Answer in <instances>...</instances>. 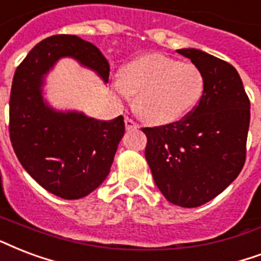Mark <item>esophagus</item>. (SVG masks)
<instances>
[{
  "label": "esophagus",
  "instance_id": "esophagus-1",
  "mask_svg": "<svg viewBox=\"0 0 261 261\" xmlns=\"http://www.w3.org/2000/svg\"><path fill=\"white\" fill-rule=\"evenodd\" d=\"M124 124H126V130H135L137 127H138V124L133 120V119H130V117H124Z\"/></svg>",
  "mask_w": 261,
  "mask_h": 261
}]
</instances>
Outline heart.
<instances>
[{
    "label": "heart",
    "instance_id": "obj_1",
    "mask_svg": "<svg viewBox=\"0 0 261 261\" xmlns=\"http://www.w3.org/2000/svg\"><path fill=\"white\" fill-rule=\"evenodd\" d=\"M204 76L192 63L159 53L128 61L115 83L117 94L134 95V109L145 122L166 124L184 117L204 93Z\"/></svg>",
    "mask_w": 261,
    "mask_h": 261
}]
</instances>
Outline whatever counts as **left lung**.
Here are the masks:
<instances>
[{"label":"left lung","mask_w":261,"mask_h":261,"mask_svg":"<svg viewBox=\"0 0 261 261\" xmlns=\"http://www.w3.org/2000/svg\"><path fill=\"white\" fill-rule=\"evenodd\" d=\"M204 76V93L178 122L144 127L145 157L163 196L196 208L220 194L246 160L250 101L237 69L197 49H179Z\"/></svg>","instance_id":"8db88e82"}]
</instances>
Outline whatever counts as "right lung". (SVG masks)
I'll list each match as a JSON object with an SVG mask.
<instances>
[{
    "label": "right lung",
    "instance_id": "1",
    "mask_svg": "<svg viewBox=\"0 0 261 261\" xmlns=\"http://www.w3.org/2000/svg\"><path fill=\"white\" fill-rule=\"evenodd\" d=\"M63 56L75 57L108 82V60L93 43L68 34L43 39L20 63L12 81L9 137L20 164L45 190L77 200L109 174L124 120L123 116L102 122L82 113H59L43 104V73Z\"/></svg>",
    "mask_w": 261,
    "mask_h": 261
}]
</instances>
